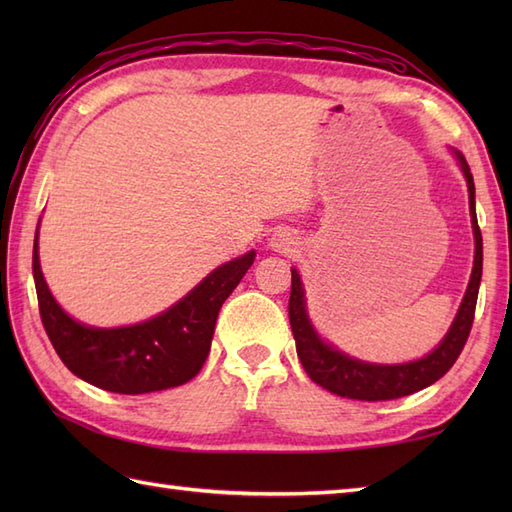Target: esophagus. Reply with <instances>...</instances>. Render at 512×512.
I'll use <instances>...</instances> for the list:
<instances>
[{
	"mask_svg": "<svg viewBox=\"0 0 512 512\" xmlns=\"http://www.w3.org/2000/svg\"><path fill=\"white\" fill-rule=\"evenodd\" d=\"M268 246H270V250H275V253L290 255V253H295L299 242H297L295 233H290V231H277V233L270 235Z\"/></svg>",
	"mask_w": 512,
	"mask_h": 512,
	"instance_id": "esophagus-1",
	"label": "esophagus"
}]
</instances>
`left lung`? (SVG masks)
<instances>
[{
	"label": "left lung",
	"instance_id": "obj_1",
	"mask_svg": "<svg viewBox=\"0 0 512 512\" xmlns=\"http://www.w3.org/2000/svg\"><path fill=\"white\" fill-rule=\"evenodd\" d=\"M451 151L462 169L466 187H469V211H471V226H473V237H475V257H473L469 286H466L458 314H455L449 332L444 334V339L433 347L427 356L409 363L380 365V363L361 361V358H354L350 354L336 350L332 343L323 341L319 332L314 330V325L308 317L303 281L297 273V268L290 270L292 290H290V303H288V317H290L292 334H295L297 356L303 369H306V374L314 380V383L332 391L336 396L374 402V400H394V398L416 394V391L433 385L436 380H440L449 372L453 363L458 361L466 339H469L473 317H475L477 292H480V281H482V259H484L482 233H480V226H477V215H475V182L471 176V169L466 165V158L458 149H451Z\"/></svg>",
	"mask_w": 512,
	"mask_h": 512
}]
</instances>
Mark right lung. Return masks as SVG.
<instances>
[{"instance_id": "obj_1", "label": "right lung", "mask_w": 512, "mask_h": 512, "mask_svg": "<svg viewBox=\"0 0 512 512\" xmlns=\"http://www.w3.org/2000/svg\"><path fill=\"white\" fill-rule=\"evenodd\" d=\"M253 262L255 250H248L217 266L189 295L143 323L94 328L72 319L52 297L39 264V226L32 246L39 314L63 365L85 383L129 396L184 385L200 372L222 303Z\"/></svg>"}]
</instances>
